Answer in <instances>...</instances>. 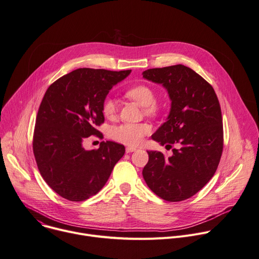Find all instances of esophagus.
Returning a JSON list of instances; mask_svg holds the SVG:
<instances>
[{
    "mask_svg": "<svg viewBox=\"0 0 259 259\" xmlns=\"http://www.w3.org/2000/svg\"><path fill=\"white\" fill-rule=\"evenodd\" d=\"M134 151H136V148H134V147H127L126 148V153L128 154V153H132V152H134Z\"/></svg>",
    "mask_w": 259,
    "mask_h": 259,
    "instance_id": "1",
    "label": "esophagus"
}]
</instances>
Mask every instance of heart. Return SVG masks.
<instances>
[{
    "label": "heart",
    "instance_id": "b5f03b06",
    "mask_svg": "<svg viewBox=\"0 0 259 259\" xmlns=\"http://www.w3.org/2000/svg\"><path fill=\"white\" fill-rule=\"evenodd\" d=\"M128 98L134 100L139 105L146 107V112L155 115L159 112L160 107L155 103L156 95L154 90L147 84H138L129 89L126 93ZM102 113L106 117H112L116 112V103L111 97H106L102 102ZM151 132V127L148 124H132L124 123L113 126L109 135L116 142L128 145L138 146L144 138Z\"/></svg>",
    "mask_w": 259,
    "mask_h": 259
}]
</instances>
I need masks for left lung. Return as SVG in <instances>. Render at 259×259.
<instances>
[{"mask_svg":"<svg viewBox=\"0 0 259 259\" xmlns=\"http://www.w3.org/2000/svg\"><path fill=\"white\" fill-rule=\"evenodd\" d=\"M144 78L161 83L168 92L171 108L167 121L152 135L172 156L148 151L143 169L150 189L164 200L190 198L215 175L223 151V125L219 100L205 79L189 67L174 65L148 69Z\"/></svg>","mask_w":259,"mask_h":259,"instance_id":"obj_1","label":"left lung"}]
</instances>
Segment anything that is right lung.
I'll use <instances>...</instances> for the list:
<instances>
[{
    "mask_svg": "<svg viewBox=\"0 0 259 259\" xmlns=\"http://www.w3.org/2000/svg\"><path fill=\"white\" fill-rule=\"evenodd\" d=\"M131 72L79 68L50 85L39 106L33 136L38 169L52 189L70 201H83L106 184L125 147L102 142L87 151L83 140L100 132L102 102Z\"/></svg>",
    "mask_w": 259,
    "mask_h": 259,
    "instance_id": "obj_1",
    "label": "right lung"
}]
</instances>
